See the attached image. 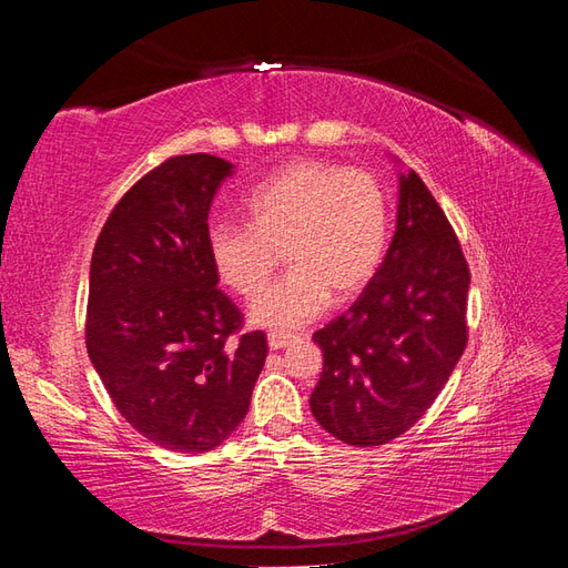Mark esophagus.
<instances>
[{
  "mask_svg": "<svg viewBox=\"0 0 568 568\" xmlns=\"http://www.w3.org/2000/svg\"><path fill=\"white\" fill-rule=\"evenodd\" d=\"M296 336L294 334H288V332H270L267 334V343H270V348L272 351H280V348H286L291 341H294Z\"/></svg>",
  "mask_w": 568,
  "mask_h": 568,
  "instance_id": "34e87169",
  "label": "esophagus"
}]
</instances>
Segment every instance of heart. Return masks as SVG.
<instances>
[{"instance_id": "b5f03b06", "label": "heart", "mask_w": 568, "mask_h": 568, "mask_svg": "<svg viewBox=\"0 0 568 568\" xmlns=\"http://www.w3.org/2000/svg\"><path fill=\"white\" fill-rule=\"evenodd\" d=\"M244 215L246 227L213 225L205 248L220 282L244 298L265 286L282 253L288 272L248 311L251 322L267 329L315 320L329 291L334 298L357 294L388 246V196L365 170L291 163L251 189Z\"/></svg>"}]
</instances>
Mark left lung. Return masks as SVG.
I'll use <instances>...</instances> for the list:
<instances>
[{
  "label": "left lung",
  "instance_id": "obj_1",
  "mask_svg": "<svg viewBox=\"0 0 568 568\" xmlns=\"http://www.w3.org/2000/svg\"><path fill=\"white\" fill-rule=\"evenodd\" d=\"M469 267L415 170L398 175L384 263L346 313L315 332L324 367L311 409L324 432L369 448L415 426L467 346Z\"/></svg>",
  "mask_w": 568,
  "mask_h": 568
}]
</instances>
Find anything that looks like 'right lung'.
<instances>
[{
    "instance_id": "1",
    "label": "right lung",
    "mask_w": 568,
    "mask_h": 568,
    "mask_svg": "<svg viewBox=\"0 0 568 568\" xmlns=\"http://www.w3.org/2000/svg\"><path fill=\"white\" fill-rule=\"evenodd\" d=\"M211 153L153 168L118 201L90 265L88 353L130 426L165 450L209 453L244 422L267 357L217 288L205 236L220 184Z\"/></svg>"
}]
</instances>
